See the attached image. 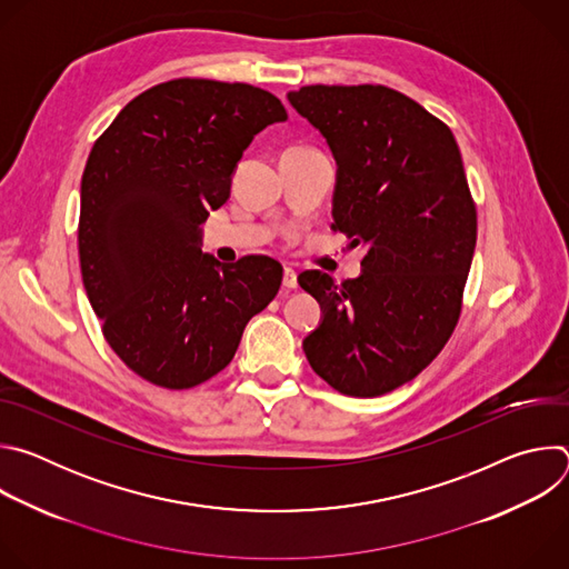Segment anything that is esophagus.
Instances as JSON below:
<instances>
[{
	"label": "esophagus",
	"mask_w": 569,
	"mask_h": 569,
	"mask_svg": "<svg viewBox=\"0 0 569 569\" xmlns=\"http://www.w3.org/2000/svg\"><path fill=\"white\" fill-rule=\"evenodd\" d=\"M283 288H288V290L297 288V272L292 268L283 270Z\"/></svg>",
	"instance_id": "esophagus-1"
}]
</instances>
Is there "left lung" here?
Instances as JSON below:
<instances>
[{
    "label": "left lung",
    "instance_id": "8db88e82",
    "mask_svg": "<svg viewBox=\"0 0 569 569\" xmlns=\"http://www.w3.org/2000/svg\"><path fill=\"white\" fill-rule=\"evenodd\" d=\"M292 108L338 161L333 231L362 246V274L297 277L321 310L303 340L312 371L347 396L417 378L450 340L477 240V211L450 128L385 86H306Z\"/></svg>",
    "mask_w": 569,
    "mask_h": 569
}]
</instances>
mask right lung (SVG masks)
<instances>
[{
	"label": "right lung",
	"instance_id": "add662e5",
	"mask_svg": "<svg viewBox=\"0 0 569 569\" xmlns=\"http://www.w3.org/2000/svg\"><path fill=\"white\" fill-rule=\"evenodd\" d=\"M286 119L261 88L176 78L134 97L94 141L80 182V274L108 345L143 380H209L277 297L279 261L218 263L200 250V224L227 202L254 134Z\"/></svg>",
	"mask_w": 569,
	"mask_h": 569
}]
</instances>
